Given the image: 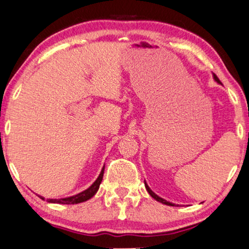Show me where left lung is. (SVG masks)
I'll list each match as a JSON object with an SVG mask.
<instances>
[{
	"instance_id": "1",
	"label": "left lung",
	"mask_w": 249,
	"mask_h": 249,
	"mask_svg": "<svg viewBox=\"0 0 249 249\" xmlns=\"http://www.w3.org/2000/svg\"><path fill=\"white\" fill-rule=\"evenodd\" d=\"M213 80H215V81L217 82V83H219L220 85V81H219V79L217 78V76L213 73ZM144 186H146V189H147V191L149 193V195H150V196L154 198V199H156L157 201H159V202H161V204H163V205H168V206H176L175 204H173V202H170V201H167L166 199H163V198H161V197H159L158 195H156L154 191H152L151 189H150V187L148 186V183L146 182V180H144Z\"/></svg>"
}]
</instances>
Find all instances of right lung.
Masks as SVG:
<instances>
[{
  "label": "right lung",
  "instance_id": "obj_1",
  "mask_svg": "<svg viewBox=\"0 0 249 249\" xmlns=\"http://www.w3.org/2000/svg\"><path fill=\"white\" fill-rule=\"evenodd\" d=\"M103 173H105V166H103L100 175L98 176V178L95 179V181L91 185L89 188L81 191V193L74 195V196L66 197V198H60V199H47L48 202L51 204H63V205H73V204H80V202L89 200L90 198H92L100 187V183L103 178ZM41 199L44 200L43 197H41Z\"/></svg>",
  "mask_w": 249,
  "mask_h": 249
}]
</instances>
